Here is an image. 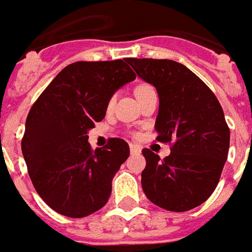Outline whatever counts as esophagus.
Returning <instances> with one entry per match:
<instances>
[{"label":"esophagus","mask_w":252,"mask_h":252,"mask_svg":"<svg viewBox=\"0 0 252 252\" xmlns=\"http://www.w3.org/2000/svg\"><path fill=\"white\" fill-rule=\"evenodd\" d=\"M129 151H131V154H140L142 153V148L136 146V144H131L129 146Z\"/></svg>","instance_id":"obj_1"}]
</instances>
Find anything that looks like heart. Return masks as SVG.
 Listing matches in <instances>:
<instances>
[{
    "label": "heart",
    "instance_id": "obj_1",
    "mask_svg": "<svg viewBox=\"0 0 252 252\" xmlns=\"http://www.w3.org/2000/svg\"><path fill=\"white\" fill-rule=\"evenodd\" d=\"M150 90H154V88L151 86V85H148V83H140V85H137L136 89H135V94H136V97H137V95H140V94L147 93V92H150ZM113 101H115V98H113V97H112V98H109V101H108V105H106V108H108V109H110V108H112Z\"/></svg>",
    "mask_w": 252,
    "mask_h": 252
}]
</instances>
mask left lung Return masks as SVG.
Masks as SVG:
<instances>
[{"mask_svg":"<svg viewBox=\"0 0 252 252\" xmlns=\"http://www.w3.org/2000/svg\"><path fill=\"white\" fill-rule=\"evenodd\" d=\"M133 70L159 95L157 140L170 144L160 159L143 148L142 188L155 205L185 212L216 189L229 148V128L219 99L189 68L169 59L128 58Z\"/></svg>","mask_w":252,"mask_h":252,"instance_id":"1","label":"left lung"}]
</instances>
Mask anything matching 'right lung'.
I'll return each instance as SVG.
<instances>
[{"instance_id": "obj_1", "label": "right lung", "mask_w": 252, "mask_h": 252, "mask_svg": "<svg viewBox=\"0 0 252 252\" xmlns=\"http://www.w3.org/2000/svg\"><path fill=\"white\" fill-rule=\"evenodd\" d=\"M126 59L75 62L52 79L32 105L21 140L37 194L63 216L81 219L101 209L129 146L110 137L93 150L88 131L105 117L108 101L136 74Z\"/></svg>"}]
</instances>
